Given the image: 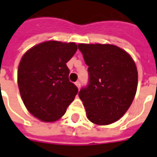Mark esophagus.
<instances>
[{
	"instance_id": "34e87169",
	"label": "esophagus",
	"mask_w": 157,
	"mask_h": 157,
	"mask_svg": "<svg viewBox=\"0 0 157 157\" xmlns=\"http://www.w3.org/2000/svg\"><path fill=\"white\" fill-rule=\"evenodd\" d=\"M75 86H76V87H78V89L80 88V87H81V82H80L79 81H77V82L75 83Z\"/></svg>"
}]
</instances>
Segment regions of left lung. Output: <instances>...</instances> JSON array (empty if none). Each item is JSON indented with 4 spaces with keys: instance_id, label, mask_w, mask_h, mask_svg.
<instances>
[{
    "instance_id": "8db88e82",
    "label": "left lung",
    "mask_w": 157,
    "mask_h": 157,
    "mask_svg": "<svg viewBox=\"0 0 157 157\" xmlns=\"http://www.w3.org/2000/svg\"><path fill=\"white\" fill-rule=\"evenodd\" d=\"M89 82L79 92L87 119L99 125L116 122L136 95L137 70L132 57L113 44H79Z\"/></svg>"
}]
</instances>
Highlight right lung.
<instances>
[{
  "label": "right lung",
  "mask_w": 157,
  "mask_h": 157,
  "mask_svg": "<svg viewBox=\"0 0 157 157\" xmlns=\"http://www.w3.org/2000/svg\"><path fill=\"white\" fill-rule=\"evenodd\" d=\"M76 51L75 43L50 40L29 49L20 60V96L30 113L43 122L62 118L78 93L66 65Z\"/></svg>",
  "instance_id": "obj_1"
}]
</instances>
